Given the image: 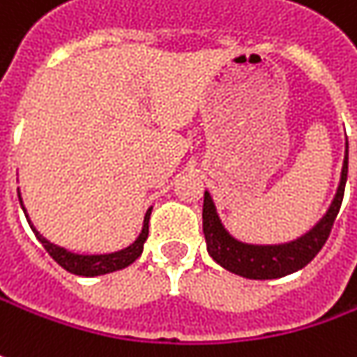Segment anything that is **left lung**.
Segmentation results:
<instances>
[{"mask_svg":"<svg viewBox=\"0 0 357 357\" xmlns=\"http://www.w3.org/2000/svg\"><path fill=\"white\" fill-rule=\"evenodd\" d=\"M346 179H348V144H346V158H344V167H342L340 188L328 213L319 220V224L314 229H310L300 240L284 243V245H250V243L234 240L220 222L211 195L206 192L202 218H204V236L208 243V254L227 271L238 273L241 278H250V280H275V278L302 270L318 256L326 240L330 238L333 222L342 208Z\"/></svg>","mask_w":357,"mask_h":357,"instance_id":"1","label":"left lung"}]
</instances>
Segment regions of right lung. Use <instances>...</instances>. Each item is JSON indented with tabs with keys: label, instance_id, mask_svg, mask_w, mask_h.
I'll return each mask as SVG.
<instances>
[{
	"label": "right lung",
	"instance_id": "add662e5",
	"mask_svg": "<svg viewBox=\"0 0 357 357\" xmlns=\"http://www.w3.org/2000/svg\"><path fill=\"white\" fill-rule=\"evenodd\" d=\"M20 204H22V195H20ZM24 208V206H22ZM25 211V208H24ZM149 213H151V208L148 209L146 218H144V227H142V234L139 238L133 241L130 248L121 250V252H116V254H103V256H79V254H71L68 250L55 245L52 241H47L43 236H39V231L31 225V229L36 231L38 240L41 241V245L47 250V254L54 257L55 261L68 270L70 273H75V275H86V278H93V275H103V273H109V271H117L128 268L130 264H133L137 257L142 256L144 252V241L148 240V229H149ZM29 222V218H27Z\"/></svg>",
	"mask_w": 357,
	"mask_h": 357
}]
</instances>
